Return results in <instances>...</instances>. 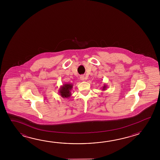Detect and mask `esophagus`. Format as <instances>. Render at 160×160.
I'll return each mask as SVG.
<instances>
[{"instance_id":"esophagus-1","label":"esophagus","mask_w":160,"mask_h":160,"mask_svg":"<svg viewBox=\"0 0 160 160\" xmlns=\"http://www.w3.org/2000/svg\"><path fill=\"white\" fill-rule=\"evenodd\" d=\"M85 79V76H84V75H81V76H80V79H81V81H84Z\"/></svg>"}]
</instances>
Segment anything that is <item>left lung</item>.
<instances>
[{
  "label": "left lung",
  "mask_w": 160,
  "mask_h": 160,
  "mask_svg": "<svg viewBox=\"0 0 160 160\" xmlns=\"http://www.w3.org/2000/svg\"><path fill=\"white\" fill-rule=\"evenodd\" d=\"M107 88V85H106L105 84L104 85V86H103V88H102V90H105L106 88Z\"/></svg>",
  "instance_id": "1"
}]
</instances>
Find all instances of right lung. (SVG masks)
Returning <instances> with one entry per match:
<instances>
[{"instance_id":"right-lung-1","label":"right lung","mask_w":160,"mask_h":160,"mask_svg":"<svg viewBox=\"0 0 160 160\" xmlns=\"http://www.w3.org/2000/svg\"><path fill=\"white\" fill-rule=\"evenodd\" d=\"M72 86L73 85L72 83H64L59 89V95L64 98H69L72 95L71 90L72 88Z\"/></svg>"}]
</instances>
